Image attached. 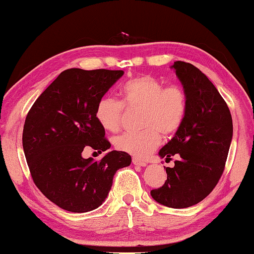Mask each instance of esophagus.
<instances>
[{
    "label": "esophagus",
    "instance_id": "obj_1",
    "mask_svg": "<svg viewBox=\"0 0 254 254\" xmlns=\"http://www.w3.org/2000/svg\"><path fill=\"white\" fill-rule=\"evenodd\" d=\"M132 163L134 164V165H140V167H145V165L147 164L144 160L139 159V158H135V156L132 159Z\"/></svg>",
    "mask_w": 254,
    "mask_h": 254
}]
</instances>
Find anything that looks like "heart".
Returning <instances> with one entry per match:
<instances>
[{
  "label": "heart",
  "mask_w": 254,
  "mask_h": 254,
  "mask_svg": "<svg viewBox=\"0 0 254 254\" xmlns=\"http://www.w3.org/2000/svg\"><path fill=\"white\" fill-rule=\"evenodd\" d=\"M123 102L105 95L99 100L95 118L104 130L117 131L121 126L124 105L142 108V127L139 132H124L113 139L119 151L135 156H144L159 145L161 133L172 135L186 120L188 98L179 86L165 87L162 82L151 75L133 77L121 87Z\"/></svg>",
  "instance_id": "1"
}]
</instances>
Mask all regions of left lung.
I'll return each mask as SVG.
<instances>
[{
	"label": "left lung",
	"instance_id": "left-lung-1",
	"mask_svg": "<svg viewBox=\"0 0 254 254\" xmlns=\"http://www.w3.org/2000/svg\"><path fill=\"white\" fill-rule=\"evenodd\" d=\"M188 98L182 127L160 150L161 158L178 155L168 178L151 195L160 204L183 209L199 203L212 192L223 173L233 135L232 117L227 103L206 75L190 63L171 66Z\"/></svg>",
	"mask_w": 254,
	"mask_h": 254
}]
</instances>
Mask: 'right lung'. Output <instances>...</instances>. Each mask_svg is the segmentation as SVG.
Instances as JSON below:
<instances>
[{"instance_id": "1", "label": "right lung", "mask_w": 254, "mask_h": 254, "mask_svg": "<svg viewBox=\"0 0 254 254\" xmlns=\"http://www.w3.org/2000/svg\"><path fill=\"white\" fill-rule=\"evenodd\" d=\"M124 72L68 68L41 94L26 115L23 150L40 191L63 210L83 213L99 207L111 190L119 169L131 164L123 151L100 161L84 159L83 150L110 149L95 108Z\"/></svg>"}]
</instances>
